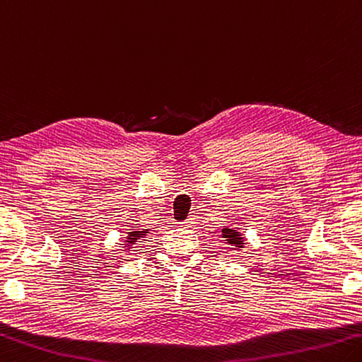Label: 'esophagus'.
Wrapping results in <instances>:
<instances>
[{
    "label": "esophagus",
    "instance_id": "34e87169",
    "mask_svg": "<svg viewBox=\"0 0 362 362\" xmlns=\"http://www.w3.org/2000/svg\"><path fill=\"white\" fill-rule=\"evenodd\" d=\"M183 226H192L194 225V218H192V216H188V218L185 221H182Z\"/></svg>",
    "mask_w": 362,
    "mask_h": 362
}]
</instances>
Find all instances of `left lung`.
<instances>
[{"label": "left lung", "mask_w": 362, "mask_h": 362, "mask_svg": "<svg viewBox=\"0 0 362 362\" xmlns=\"http://www.w3.org/2000/svg\"><path fill=\"white\" fill-rule=\"evenodd\" d=\"M221 233H223L221 238L226 240L228 245H233L235 250L244 248V238H242V234L235 231V229L223 228Z\"/></svg>", "instance_id": "8db88e82"}]
</instances>
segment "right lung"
<instances>
[{"instance_id":"obj_1","label":"right lung","mask_w":362,"mask_h":362,"mask_svg":"<svg viewBox=\"0 0 362 362\" xmlns=\"http://www.w3.org/2000/svg\"><path fill=\"white\" fill-rule=\"evenodd\" d=\"M147 231L148 229H144V231H131L129 234H128V238H127V242L129 245H133L134 242H137V239H141V238H144V235L147 234Z\"/></svg>"}]
</instances>
